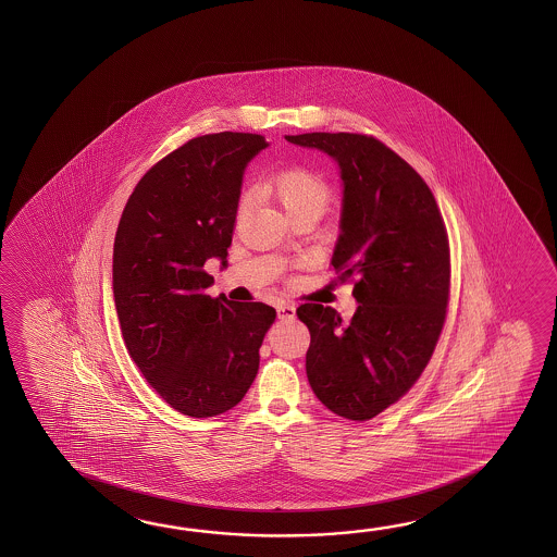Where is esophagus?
Here are the masks:
<instances>
[{
    "label": "esophagus",
    "mask_w": 557,
    "mask_h": 557,
    "mask_svg": "<svg viewBox=\"0 0 557 557\" xmlns=\"http://www.w3.org/2000/svg\"><path fill=\"white\" fill-rule=\"evenodd\" d=\"M276 314H278V319L286 320V322H290V320L296 319V308L293 305H286V302H281L278 307H276Z\"/></svg>",
    "instance_id": "esophagus-1"
}]
</instances>
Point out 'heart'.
Returning <instances> with one entry per match:
<instances>
[{
  "mask_svg": "<svg viewBox=\"0 0 557 557\" xmlns=\"http://www.w3.org/2000/svg\"><path fill=\"white\" fill-rule=\"evenodd\" d=\"M267 189L273 193L288 216L308 209L324 211L331 199L329 183L307 169H288L274 175L267 183Z\"/></svg>",
  "mask_w": 557,
  "mask_h": 557,
  "instance_id": "1",
  "label": "heart"
}]
</instances>
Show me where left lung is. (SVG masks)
<instances>
[{"label":"left lung","instance_id":"1","mask_svg":"<svg viewBox=\"0 0 557 557\" xmlns=\"http://www.w3.org/2000/svg\"><path fill=\"white\" fill-rule=\"evenodd\" d=\"M341 169L343 207L331 264L355 278V317L300 305L310 331L307 376L334 414L364 422L410 391L438 343L450 249L426 183L384 143L356 133L284 135Z\"/></svg>","mask_w":557,"mask_h":557}]
</instances>
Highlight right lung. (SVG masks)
Segmentation results:
<instances>
[{"label":"right lung","instance_id":"add662e5","mask_svg":"<svg viewBox=\"0 0 557 557\" xmlns=\"http://www.w3.org/2000/svg\"><path fill=\"white\" fill-rule=\"evenodd\" d=\"M261 135L195 137L151 166L123 209L113 296L133 362L171 408L211 418L237 406L259 372L276 310L211 298L209 259L226 267L243 175Z\"/></svg>","mask_w":557,"mask_h":557}]
</instances>
